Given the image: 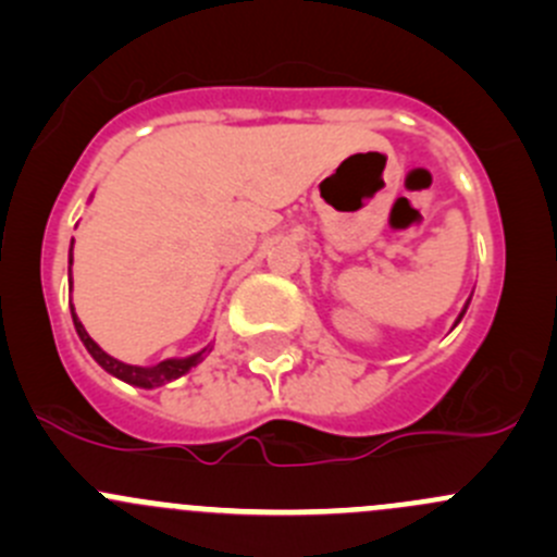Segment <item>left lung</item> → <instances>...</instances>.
Returning <instances> with one entry per match:
<instances>
[{
  "instance_id": "8db88e82",
  "label": "left lung",
  "mask_w": 557,
  "mask_h": 557,
  "mask_svg": "<svg viewBox=\"0 0 557 557\" xmlns=\"http://www.w3.org/2000/svg\"><path fill=\"white\" fill-rule=\"evenodd\" d=\"M466 307H469V305H466ZM463 312H466V310H463ZM463 312H460V314H458V320H460V318H463Z\"/></svg>"
}]
</instances>
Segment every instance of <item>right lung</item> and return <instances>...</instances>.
Listing matches in <instances>:
<instances>
[{
    "instance_id": "right-lung-1",
    "label": "right lung",
    "mask_w": 557,
    "mask_h": 557,
    "mask_svg": "<svg viewBox=\"0 0 557 557\" xmlns=\"http://www.w3.org/2000/svg\"><path fill=\"white\" fill-rule=\"evenodd\" d=\"M70 263H72V250H70ZM70 288H72V280H70ZM72 320H75L77 336H81L83 345H86V350L94 356V361H97L102 369H107L110 374H115L117 380H126V383H132L137 387H159V385L170 383V380L188 372L190 367H196V363L201 361V356L210 350V347H205V350L196 352V356H190V358H170V361H161V363H156V367H148V369H145V367H128V363H121V361H115L112 356H107L102 347H99L97 342L88 336V331L83 329V323L77 320L75 310H72Z\"/></svg>"
}]
</instances>
